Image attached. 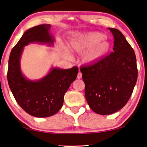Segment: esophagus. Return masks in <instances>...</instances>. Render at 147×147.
Returning <instances> with one entry per match:
<instances>
[{
    "instance_id": "esophagus-1",
    "label": "esophagus",
    "mask_w": 147,
    "mask_h": 147,
    "mask_svg": "<svg viewBox=\"0 0 147 147\" xmlns=\"http://www.w3.org/2000/svg\"><path fill=\"white\" fill-rule=\"evenodd\" d=\"M81 78H82V73H81V72H79V73L78 74L77 78H78V79H80Z\"/></svg>"
}]
</instances>
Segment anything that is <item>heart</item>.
<instances>
[{
	"mask_svg": "<svg viewBox=\"0 0 147 147\" xmlns=\"http://www.w3.org/2000/svg\"><path fill=\"white\" fill-rule=\"evenodd\" d=\"M69 48L72 52L82 54V62L85 64H94L104 57L111 48V43L106 40V35L99 32H77L69 41ZM65 54L69 56L65 50Z\"/></svg>",
	"mask_w": 147,
	"mask_h": 147,
	"instance_id": "b5f03b06",
	"label": "heart"
}]
</instances>
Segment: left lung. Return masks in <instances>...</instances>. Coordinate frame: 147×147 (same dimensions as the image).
Segmentation results:
<instances>
[{
  "mask_svg": "<svg viewBox=\"0 0 147 147\" xmlns=\"http://www.w3.org/2000/svg\"><path fill=\"white\" fill-rule=\"evenodd\" d=\"M109 30L115 39L113 52L95 64L80 69L86 101L93 111L101 115H111L123 108L138 78L133 48L120 30Z\"/></svg>",
  "mask_w": 147,
  "mask_h": 147,
  "instance_id": "1",
  "label": "left lung"
}]
</instances>
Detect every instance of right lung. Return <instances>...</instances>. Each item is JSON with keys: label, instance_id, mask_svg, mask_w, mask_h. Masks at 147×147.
<instances>
[{"label": "right lung", "instance_id": "obj_1", "mask_svg": "<svg viewBox=\"0 0 147 147\" xmlns=\"http://www.w3.org/2000/svg\"><path fill=\"white\" fill-rule=\"evenodd\" d=\"M50 24H41L27 30L13 48L9 59L7 80L13 95L22 109L35 117H48L62 108L64 95L76 79L78 68L52 67L46 76L30 80L23 75L20 59L24 47L30 43L53 46L54 37Z\"/></svg>", "mask_w": 147, "mask_h": 147}]
</instances>
